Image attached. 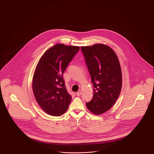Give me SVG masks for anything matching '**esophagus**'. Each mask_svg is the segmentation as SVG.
<instances>
[{
    "mask_svg": "<svg viewBox=\"0 0 154 154\" xmlns=\"http://www.w3.org/2000/svg\"><path fill=\"white\" fill-rule=\"evenodd\" d=\"M81 94H82V91H81V90H79L77 93H76V95L77 96H80L81 95Z\"/></svg>",
    "mask_w": 154,
    "mask_h": 154,
    "instance_id": "1",
    "label": "esophagus"
}]
</instances>
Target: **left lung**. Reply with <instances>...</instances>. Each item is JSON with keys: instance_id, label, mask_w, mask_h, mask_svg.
Instances as JSON below:
<instances>
[{"instance_id": "8db88e82", "label": "left lung", "mask_w": 154, "mask_h": 154, "mask_svg": "<svg viewBox=\"0 0 154 154\" xmlns=\"http://www.w3.org/2000/svg\"><path fill=\"white\" fill-rule=\"evenodd\" d=\"M94 85V96L86 103L88 110L100 115L110 110L117 101L122 88L120 63L109 46L96 44L81 47Z\"/></svg>"}]
</instances>
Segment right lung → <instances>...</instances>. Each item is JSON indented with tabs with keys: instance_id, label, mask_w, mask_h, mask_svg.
Segmentation results:
<instances>
[{
	"instance_id": "right-lung-1",
	"label": "right lung",
	"mask_w": 154,
	"mask_h": 154,
	"mask_svg": "<svg viewBox=\"0 0 154 154\" xmlns=\"http://www.w3.org/2000/svg\"><path fill=\"white\" fill-rule=\"evenodd\" d=\"M80 47L55 44L40 58L33 77L32 89L37 102L52 116L67 110L72 96L66 90L63 74Z\"/></svg>"
}]
</instances>
